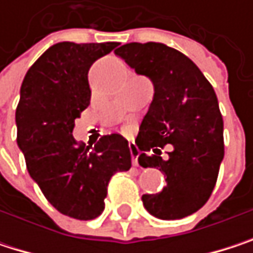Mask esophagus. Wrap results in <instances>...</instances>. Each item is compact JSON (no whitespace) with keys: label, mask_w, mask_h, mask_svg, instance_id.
Here are the masks:
<instances>
[{"label":"esophagus","mask_w":253,"mask_h":253,"mask_svg":"<svg viewBox=\"0 0 253 253\" xmlns=\"http://www.w3.org/2000/svg\"><path fill=\"white\" fill-rule=\"evenodd\" d=\"M128 148H130L131 163H133V166H134V167H137V166H139V161H137V158H139V149H137L134 145H130Z\"/></svg>","instance_id":"esophagus-1"}]
</instances>
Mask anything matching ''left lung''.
Instances as JSON below:
<instances>
[{"instance_id": "obj_1", "label": "left lung", "mask_w": 253, "mask_h": 253, "mask_svg": "<svg viewBox=\"0 0 253 253\" xmlns=\"http://www.w3.org/2000/svg\"><path fill=\"white\" fill-rule=\"evenodd\" d=\"M114 52L155 87L136 137L142 151L137 160L142 167L160 169L167 186L143 195L142 202L161 220L187 217L210 199L224 157L223 116L214 87L189 57L164 43L131 42ZM166 144L172 149L163 157Z\"/></svg>"}]
</instances>
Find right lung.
Masks as SVG:
<instances>
[{
  "label": "right lung",
  "mask_w": 253,
  "mask_h": 253,
  "mask_svg": "<svg viewBox=\"0 0 253 253\" xmlns=\"http://www.w3.org/2000/svg\"><path fill=\"white\" fill-rule=\"evenodd\" d=\"M117 45L55 43L27 70L20 89L17 145L27 171L57 211L77 220L101 215L111 177L131 167L122 134L102 136L93 146L73 137L75 120L90 102L87 72Z\"/></svg>",
  "instance_id": "obj_1"
}]
</instances>
